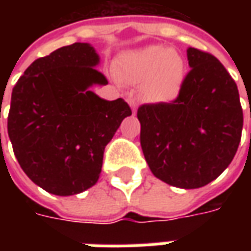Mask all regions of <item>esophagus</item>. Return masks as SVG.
<instances>
[{
  "label": "esophagus",
  "instance_id": "34e87169",
  "mask_svg": "<svg viewBox=\"0 0 251 251\" xmlns=\"http://www.w3.org/2000/svg\"><path fill=\"white\" fill-rule=\"evenodd\" d=\"M127 103H129V106L131 107V111H133V113H136L137 111V100L136 99L129 98L127 99Z\"/></svg>",
  "mask_w": 251,
  "mask_h": 251
}]
</instances>
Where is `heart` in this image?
<instances>
[{"mask_svg": "<svg viewBox=\"0 0 251 251\" xmlns=\"http://www.w3.org/2000/svg\"><path fill=\"white\" fill-rule=\"evenodd\" d=\"M117 76L127 84H141L144 98L165 103L179 95L185 77V64L176 51L164 46H149L127 52L118 60Z\"/></svg>", "mask_w": 251, "mask_h": 251, "instance_id": "b5f03b06", "label": "heart"}]
</instances>
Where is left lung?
<instances>
[{
    "instance_id": "1",
    "label": "left lung",
    "mask_w": 251,
    "mask_h": 251,
    "mask_svg": "<svg viewBox=\"0 0 251 251\" xmlns=\"http://www.w3.org/2000/svg\"><path fill=\"white\" fill-rule=\"evenodd\" d=\"M191 71L171 103L142 104L140 141L152 174L177 188L215 180L237 153L243 126L234 79L215 56L189 47Z\"/></svg>"
}]
</instances>
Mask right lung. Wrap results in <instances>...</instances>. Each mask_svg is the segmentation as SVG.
<instances>
[{
	"label": "right lung",
	"mask_w": 251,
	"mask_h": 251,
	"mask_svg": "<svg viewBox=\"0 0 251 251\" xmlns=\"http://www.w3.org/2000/svg\"><path fill=\"white\" fill-rule=\"evenodd\" d=\"M98 64L93 46L74 43L35 60L13 87L8 134L14 156L50 194L70 196L93 187L104 148L131 115L122 98L106 100L91 91L107 84Z\"/></svg>",
	"instance_id": "1"
}]
</instances>
